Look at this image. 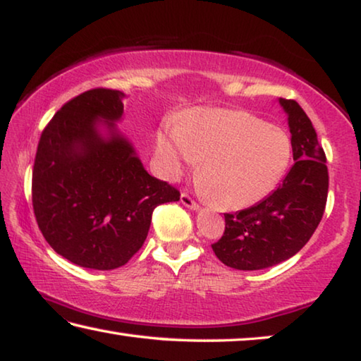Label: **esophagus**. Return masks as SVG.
<instances>
[{
  "label": "esophagus",
  "instance_id": "obj_1",
  "mask_svg": "<svg viewBox=\"0 0 361 361\" xmlns=\"http://www.w3.org/2000/svg\"><path fill=\"white\" fill-rule=\"evenodd\" d=\"M180 202H182V204H184V207L190 208V209H195V212H197V209H200V204L185 192L180 193Z\"/></svg>",
  "mask_w": 361,
  "mask_h": 361
}]
</instances>
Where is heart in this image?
<instances>
[{
  "label": "heart",
  "instance_id": "1",
  "mask_svg": "<svg viewBox=\"0 0 361 361\" xmlns=\"http://www.w3.org/2000/svg\"><path fill=\"white\" fill-rule=\"evenodd\" d=\"M164 174L177 179L200 163L197 179L224 209L258 203L284 176L292 145L287 132L255 116L229 109L180 114L157 138Z\"/></svg>",
  "mask_w": 361,
  "mask_h": 361
}]
</instances>
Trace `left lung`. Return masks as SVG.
Here are the masks:
<instances>
[{"mask_svg":"<svg viewBox=\"0 0 361 361\" xmlns=\"http://www.w3.org/2000/svg\"><path fill=\"white\" fill-rule=\"evenodd\" d=\"M279 103L289 114L295 163L271 195L238 213H224V234L212 247L234 269H264L289 259L310 240L324 214L329 188L324 149L300 104L286 98Z\"/></svg>","mask_w":361,"mask_h":361,"instance_id":"left-lung-1","label":"left lung"}]
</instances>
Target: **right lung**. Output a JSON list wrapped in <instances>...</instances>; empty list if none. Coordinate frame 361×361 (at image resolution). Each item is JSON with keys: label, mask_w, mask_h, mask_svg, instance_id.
I'll use <instances>...</instances> for the list:
<instances>
[{"label": "right lung", "mask_w": 361, "mask_h": 361, "mask_svg": "<svg viewBox=\"0 0 361 361\" xmlns=\"http://www.w3.org/2000/svg\"><path fill=\"white\" fill-rule=\"evenodd\" d=\"M124 93L92 88L69 99L47 124L32 173V204L49 247L82 268L116 269L145 242L153 209L180 192L149 176L114 129ZM107 121L108 141L96 132Z\"/></svg>", "instance_id": "1"}]
</instances>
